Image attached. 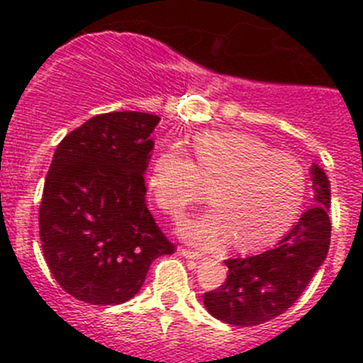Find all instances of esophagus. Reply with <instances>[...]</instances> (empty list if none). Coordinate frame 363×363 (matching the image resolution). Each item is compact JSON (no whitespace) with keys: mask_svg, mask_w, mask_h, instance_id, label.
<instances>
[{"mask_svg":"<svg viewBox=\"0 0 363 363\" xmlns=\"http://www.w3.org/2000/svg\"><path fill=\"white\" fill-rule=\"evenodd\" d=\"M179 252H181V255L184 256V258H188V259H200V258H202V255H200L199 251H191V250H188V247H181Z\"/></svg>","mask_w":363,"mask_h":363,"instance_id":"1","label":"esophagus"}]
</instances>
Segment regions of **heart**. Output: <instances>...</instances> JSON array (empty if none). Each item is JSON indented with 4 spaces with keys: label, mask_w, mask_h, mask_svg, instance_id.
Wrapping results in <instances>:
<instances>
[{
    "label": "heart",
    "mask_w": 363,
    "mask_h": 363,
    "mask_svg": "<svg viewBox=\"0 0 363 363\" xmlns=\"http://www.w3.org/2000/svg\"><path fill=\"white\" fill-rule=\"evenodd\" d=\"M193 160L179 147L156 156L149 188L156 203L181 218L208 188L214 211L186 226L202 246L230 239L239 250H258L279 239L302 208L307 177L288 152L240 131H205L193 138Z\"/></svg>",
    "instance_id": "1"
}]
</instances>
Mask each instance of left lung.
<instances>
[{
	"label": "left lung",
	"mask_w": 363,
	"mask_h": 363,
	"mask_svg": "<svg viewBox=\"0 0 363 363\" xmlns=\"http://www.w3.org/2000/svg\"><path fill=\"white\" fill-rule=\"evenodd\" d=\"M316 205L270 250L225 259L228 276L203 294L208 313L235 327H255L283 314L300 298L330 246V182L318 164L311 168Z\"/></svg>",
	"instance_id": "obj_1"
}]
</instances>
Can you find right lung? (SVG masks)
<instances>
[{
  "label": "right lung",
  "mask_w": 363,
  "mask_h": 363,
  "mask_svg": "<svg viewBox=\"0 0 363 363\" xmlns=\"http://www.w3.org/2000/svg\"><path fill=\"white\" fill-rule=\"evenodd\" d=\"M158 116L108 112L57 145L38 211L50 274L91 306L133 298L156 258L175 252L145 202V168Z\"/></svg>",
  "instance_id": "1"
}]
</instances>
